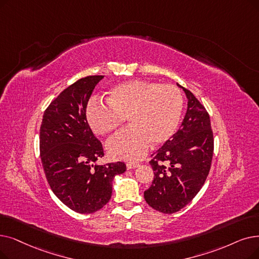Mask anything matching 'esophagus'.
<instances>
[{
  "mask_svg": "<svg viewBox=\"0 0 259 259\" xmlns=\"http://www.w3.org/2000/svg\"><path fill=\"white\" fill-rule=\"evenodd\" d=\"M127 169H134V168H137L140 166L139 163H127Z\"/></svg>",
  "mask_w": 259,
  "mask_h": 259,
  "instance_id": "1",
  "label": "esophagus"
}]
</instances>
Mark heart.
<instances>
[{
  "label": "heart",
  "mask_w": 259,
  "mask_h": 259,
  "mask_svg": "<svg viewBox=\"0 0 259 259\" xmlns=\"http://www.w3.org/2000/svg\"><path fill=\"white\" fill-rule=\"evenodd\" d=\"M107 104L93 98L85 118L100 137L114 132L126 117L129 127L107 143L108 153L116 160L137 161L150 144L161 146L176 133L183 112V96L172 84L130 80L112 88Z\"/></svg>",
  "instance_id": "b5f03b06"
}]
</instances>
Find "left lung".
Returning <instances> with one entry per match:
<instances>
[{
    "label": "left lung",
    "instance_id": "obj_1",
    "mask_svg": "<svg viewBox=\"0 0 259 259\" xmlns=\"http://www.w3.org/2000/svg\"><path fill=\"white\" fill-rule=\"evenodd\" d=\"M178 85L187 98L186 114L180 130L151 155L154 178L144 192L146 202L164 213L179 211L196 197L208 176L213 152L208 113L192 92Z\"/></svg>",
    "mask_w": 259,
    "mask_h": 259
}]
</instances>
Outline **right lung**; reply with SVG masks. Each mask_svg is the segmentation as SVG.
Instances as JSON below:
<instances>
[{"label": "right lung", "mask_w": 259, "mask_h": 259, "mask_svg": "<svg viewBox=\"0 0 259 259\" xmlns=\"http://www.w3.org/2000/svg\"><path fill=\"white\" fill-rule=\"evenodd\" d=\"M103 75L77 80L51 103L40 128V155L48 182L63 204L91 213L112 196L114 177L126 171L122 162L94 164L104 156L103 145L85 118L87 106Z\"/></svg>", "instance_id": "obj_1"}]
</instances>
